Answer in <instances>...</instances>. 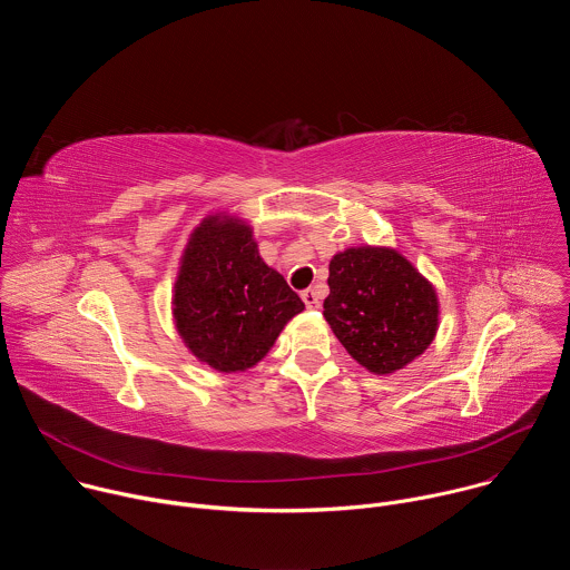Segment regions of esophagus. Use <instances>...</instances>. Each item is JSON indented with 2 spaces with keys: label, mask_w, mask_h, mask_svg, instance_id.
<instances>
[{
  "label": "esophagus",
  "mask_w": 570,
  "mask_h": 570,
  "mask_svg": "<svg viewBox=\"0 0 570 570\" xmlns=\"http://www.w3.org/2000/svg\"><path fill=\"white\" fill-rule=\"evenodd\" d=\"M302 299H304L306 308H317V306H320V297H317V293H315L313 288L302 291Z\"/></svg>",
  "instance_id": "esophagus-1"
}]
</instances>
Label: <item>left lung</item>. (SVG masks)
<instances>
[{
  "mask_svg": "<svg viewBox=\"0 0 570 570\" xmlns=\"http://www.w3.org/2000/svg\"><path fill=\"white\" fill-rule=\"evenodd\" d=\"M327 282L324 320L367 372L403 370L435 341L438 291L396 248H345L332 257Z\"/></svg>",
  "mask_w": 570,
  "mask_h": 570,
  "instance_id": "left-lung-1",
  "label": "left lung"
}]
</instances>
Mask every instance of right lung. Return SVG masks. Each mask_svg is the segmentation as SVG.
I'll return each instance as SVG.
<instances>
[{
  "instance_id": "add662e5",
  "label": "right lung",
  "mask_w": 570,
  "mask_h": 570,
  "mask_svg": "<svg viewBox=\"0 0 570 570\" xmlns=\"http://www.w3.org/2000/svg\"><path fill=\"white\" fill-rule=\"evenodd\" d=\"M171 311L187 350L220 374L255 367L304 302L262 255L253 225L209 212L189 234Z\"/></svg>"
}]
</instances>
